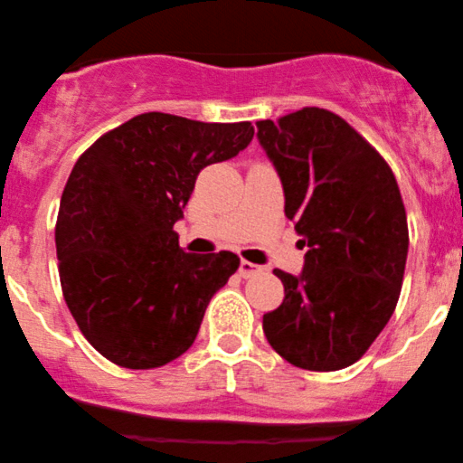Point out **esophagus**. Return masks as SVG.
Masks as SVG:
<instances>
[{
	"label": "esophagus",
	"mask_w": 463,
	"mask_h": 463,
	"mask_svg": "<svg viewBox=\"0 0 463 463\" xmlns=\"http://www.w3.org/2000/svg\"><path fill=\"white\" fill-rule=\"evenodd\" d=\"M257 272H261L260 266H255V263H250V261H246V260L240 261L238 274L242 276V279H250V276H255Z\"/></svg>",
	"instance_id": "1"
}]
</instances>
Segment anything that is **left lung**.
<instances>
[{
  "mask_svg": "<svg viewBox=\"0 0 463 463\" xmlns=\"http://www.w3.org/2000/svg\"><path fill=\"white\" fill-rule=\"evenodd\" d=\"M257 137L283 183L287 219L308 246L302 274L274 269L285 298L263 315V334L298 368L342 370L362 359L398 304L408 255L398 180L326 108L260 121Z\"/></svg>",
  "mask_w": 463,
  "mask_h": 463,
  "instance_id": "1",
  "label": "left lung"
}]
</instances>
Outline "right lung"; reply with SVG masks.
Here are the masks:
<instances>
[{"label": "right lung", "instance_id": "1", "mask_svg": "<svg viewBox=\"0 0 463 463\" xmlns=\"http://www.w3.org/2000/svg\"><path fill=\"white\" fill-rule=\"evenodd\" d=\"M253 134L249 121L144 112L78 157L57 214L59 279L78 329L112 364L161 368L194 345L240 260L184 253L174 223L197 174L236 157Z\"/></svg>", "mask_w": 463, "mask_h": 463}]
</instances>
